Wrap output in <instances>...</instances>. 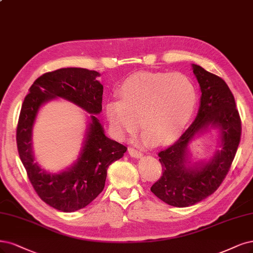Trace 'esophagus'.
I'll list each match as a JSON object with an SVG mask.
<instances>
[{"instance_id":"34e87169","label":"esophagus","mask_w":253,"mask_h":253,"mask_svg":"<svg viewBox=\"0 0 253 253\" xmlns=\"http://www.w3.org/2000/svg\"><path fill=\"white\" fill-rule=\"evenodd\" d=\"M128 154L132 156V157H134V158H139V157L142 156V153L140 151L134 149V147H129V149H128Z\"/></svg>"}]
</instances>
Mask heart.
Segmentation results:
<instances>
[{"label": "heart", "instance_id": "obj_1", "mask_svg": "<svg viewBox=\"0 0 253 253\" xmlns=\"http://www.w3.org/2000/svg\"><path fill=\"white\" fill-rule=\"evenodd\" d=\"M197 91L189 78L179 73L137 74L123 84L119 100L107 103L112 133L119 139L133 136L141 126L142 140L169 142L181 135L193 117Z\"/></svg>", "mask_w": 253, "mask_h": 253}]
</instances>
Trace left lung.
<instances>
[{
    "label": "left lung",
    "mask_w": 253,
    "mask_h": 253,
    "mask_svg": "<svg viewBox=\"0 0 253 253\" xmlns=\"http://www.w3.org/2000/svg\"><path fill=\"white\" fill-rule=\"evenodd\" d=\"M193 68L202 92L198 115L178 141L158 152L162 175L151 187L157 198L176 207L199 203L220 187L236 157L242 134L240 114L227 84L201 66L193 65ZM210 124L219 127L222 150L208 164L187 168L189 141Z\"/></svg>",
    "instance_id": "left-lung-1"
}]
</instances>
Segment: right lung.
<instances>
[{
  "instance_id": "right-lung-1",
  "label": "right lung",
  "mask_w": 253,
  "mask_h": 253,
  "mask_svg": "<svg viewBox=\"0 0 253 253\" xmlns=\"http://www.w3.org/2000/svg\"><path fill=\"white\" fill-rule=\"evenodd\" d=\"M99 73L84 68H62L40 76L26 95L16 126V145L31 185L43 202L65 212L89 205L103 190L107 170L123 158L127 147L111 140L103 133L99 120L91 116V124L80 158L68 171L53 175L42 170L31 151L32 126L43 102L62 97L92 114L102 110V84Z\"/></svg>"
}]
</instances>
